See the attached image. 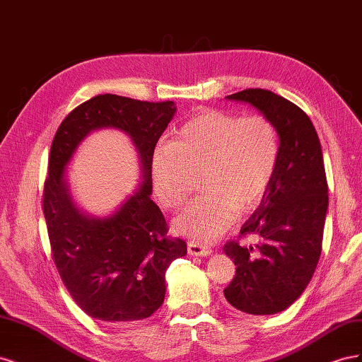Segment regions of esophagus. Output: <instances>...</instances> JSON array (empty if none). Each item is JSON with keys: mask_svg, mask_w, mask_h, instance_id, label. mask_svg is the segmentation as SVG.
<instances>
[{"mask_svg": "<svg viewBox=\"0 0 362 362\" xmlns=\"http://www.w3.org/2000/svg\"><path fill=\"white\" fill-rule=\"evenodd\" d=\"M187 247H189V254L193 257H206L213 252L211 247H208L199 242H189Z\"/></svg>", "mask_w": 362, "mask_h": 362, "instance_id": "esophagus-1", "label": "esophagus"}]
</instances>
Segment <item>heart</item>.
Returning <instances> with one entry per match:
<instances>
[{"label":"heart","mask_w":362,"mask_h":362,"mask_svg":"<svg viewBox=\"0 0 362 362\" xmlns=\"http://www.w3.org/2000/svg\"><path fill=\"white\" fill-rule=\"evenodd\" d=\"M281 154L276 125L264 115L240 116L205 110L190 119L170 145L152 157L160 204L178 208L202 175L206 192L173 218V229L196 242H210L261 202Z\"/></svg>","instance_id":"b5f03b06"}]
</instances>
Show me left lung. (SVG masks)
Returning <instances> with one entry per match:
<instances>
[{
  "mask_svg": "<svg viewBox=\"0 0 362 362\" xmlns=\"http://www.w3.org/2000/svg\"><path fill=\"white\" fill-rule=\"evenodd\" d=\"M243 101L273 120L281 139L278 168L259 206L240 229L255 245L225 243L235 276L226 300L246 314H276L308 286L322 254L327 211V181L317 131L302 108L264 89L226 96Z\"/></svg>",
  "mask_w": 362,
  "mask_h": 362,
  "instance_id": "1",
  "label": "left lung"
}]
</instances>
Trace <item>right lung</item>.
I'll use <instances>...</instances> for the list:
<instances>
[{
	"label": "right lung",
	"mask_w": 362,
	"mask_h": 362,
	"mask_svg": "<svg viewBox=\"0 0 362 362\" xmlns=\"http://www.w3.org/2000/svg\"><path fill=\"white\" fill-rule=\"evenodd\" d=\"M175 112L173 101L98 95L75 107L54 136L42 196L51 255L72 299L96 320L120 325L154 314L166 294V269L187 254L184 240L168 235L166 218L149 198L154 149ZM105 126L134 139L144 181L113 216L92 219L73 205L64 166L90 130Z\"/></svg>",
	"instance_id": "1"
}]
</instances>
